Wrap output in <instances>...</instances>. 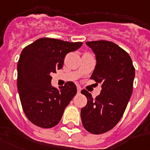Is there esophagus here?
Here are the masks:
<instances>
[{"mask_svg": "<svg viewBox=\"0 0 150 150\" xmlns=\"http://www.w3.org/2000/svg\"><path fill=\"white\" fill-rule=\"evenodd\" d=\"M77 91H78V93L79 94L81 91V87L79 86H77Z\"/></svg>", "mask_w": 150, "mask_h": 150, "instance_id": "obj_1", "label": "esophagus"}]
</instances>
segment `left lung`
Masks as SVG:
<instances>
[{
  "label": "left lung",
  "instance_id": "1",
  "mask_svg": "<svg viewBox=\"0 0 150 150\" xmlns=\"http://www.w3.org/2000/svg\"><path fill=\"white\" fill-rule=\"evenodd\" d=\"M86 44L96 58L91 78L102 84V91L93 98L82 90L87 103L81 109V119L87 131L100 134L114 128L122 117L133 92L135 69L128 53L115 43L98 40Z\"/></svg>",
  "mask_w": 150,
  "mask_h": 150
}]
</instances>
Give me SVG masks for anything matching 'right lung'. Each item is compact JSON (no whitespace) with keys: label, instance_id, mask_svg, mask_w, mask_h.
Wrapping results in <instances>:
<instances>
[{"label":"right lung","instance_id":"obj_1","mask_svg":"<svg viewBox=\"0 0 150 150\" xmlns=\"http://www.w3.org/2000/svg\"><path fill=\"white\" fill-rule=\"evenodd\" d=\"M82 45V42L40 38L21 52L17 64V89L24 114L35 126H56L76 95L73 82H67L59 89L52 86L51 73L61 69L65 55Z\"/></svg>","mask_w":150,"mask_h":150}]
</instances>
